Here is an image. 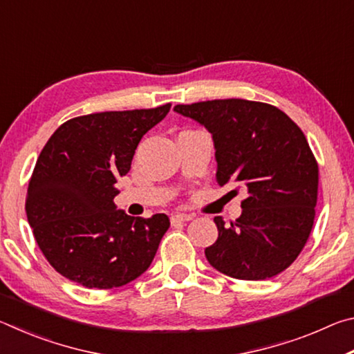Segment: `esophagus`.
<instances>
[{"instance_id":"1","label":"esophagus","mask_w":354,"mask_h":354,"mask_svg":"<svg viewBox=\"0 0 354 354\" xmlns=\"http://www.w3.org/2000/svg\"><path fill=\"white\" fill-rule=\"evenodd\" d=\"M192 218H194V215L190 214H173L171 223H181V221H189Z\"/></svg>"}]
</instances>
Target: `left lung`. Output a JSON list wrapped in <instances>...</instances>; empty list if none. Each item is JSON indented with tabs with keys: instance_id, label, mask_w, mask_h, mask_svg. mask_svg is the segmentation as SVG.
<instances>
[{
	"instance_id": "8db88e82",
	"label": "left lung",
	"mask_w": 354,
	"mask_h": 354,
	"mask_svg": "<svg viewBox=\"0 0 354 354\" xmlns=\"http://www.w3.org/2000/svg\"><path fill=\"white\" fill-rule=\"evenodd\" d=\"M212 134L218 185L247 190L242 215L230 226L214 221L218 239L205 250L218 272L259 281L286 270L314 225L319 165L303 131L278 107L248 100L178 104Z\"/></svg>"
}]
</instances>
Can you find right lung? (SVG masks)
<instances>
[{
  "instance_id": "1",
  "label": "right lung",
  "mask_w": 354,
  "mask_h": 354,
  "mask_svg": "<svg viewBox=\"0 0 354 354\" xmlns=\"http://www.w3.org/2000/svg\"><path fill=\"white\" fill-rule=\"evenodd\" d=\"M170 107L71 118L40 151L26 215L41 253L62 277L88 289H113L151 266L169 217H131L117 211L113 198L117 178L131 170L140 139Z\"/></svg>"
}]
</instances>
